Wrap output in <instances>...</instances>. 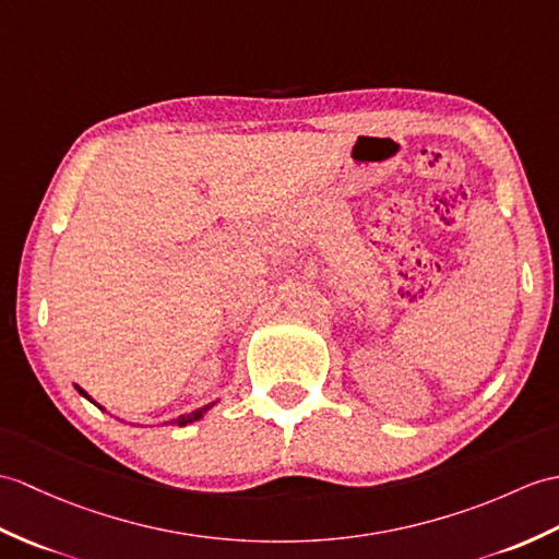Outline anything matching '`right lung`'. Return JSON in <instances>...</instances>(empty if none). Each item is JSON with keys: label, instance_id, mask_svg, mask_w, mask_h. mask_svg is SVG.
Wrapping results in <instances>:
<instances>
[{"label": "right lung", "instance_id": "right-lung-1", "mask_svg": "<svg viewBox=\"0 0 559 559\" xmlns=\"http://www.w3.org/2000/svg\"><path fill=\"white\" fill-rule=\"evenodd\" d=\"M78 393H81V395H85L90 402H95L93 397H90L85 391H81V388H78ZM95 405H97V402H95ZM212 405H214V402H212ZM212 405H204V407H200V409H194V412H190V414H186V417H178L176 421H171V424H180V426H186V424H192V421H198L200 417H202V414L206 412V409H212ZM99 407V405H97Z\"/></svg>", "mask_w": 559, "mask_h": 559}]
</instances>
